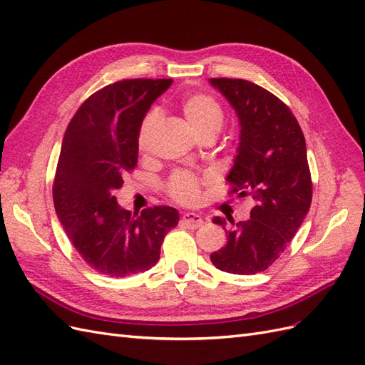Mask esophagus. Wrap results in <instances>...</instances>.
<instances>
[{"mask_svg": "<svg viewBox=\"0 0 365 365\" xmlns=\"http://www.w3.org/2000/svg\"><path fill=\"white\" fill-rule=\"evenodd\" d=\"M182 223L188 228H200L203 225V219L195 212H185L182 217Z\"/></svg>", "mask_w": 365, "mask_h": 365, "instance_id": "34e87169", "label": "esophagus"}]
</instances>
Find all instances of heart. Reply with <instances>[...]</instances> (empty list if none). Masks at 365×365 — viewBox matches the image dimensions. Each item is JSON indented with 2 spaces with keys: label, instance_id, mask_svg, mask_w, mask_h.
Returning a JSON list of instances; mask_svg holds the SVG:
<instances>
[{
  "label": "heart",
  "instance_id": "obj_1",
  "mask_svg": "<svg viewBox=\"0 0 365 365\" xmlns=\"http://www.w3.org/2000/svg\"><path fill=\"white\" fill-rule=\"evenodd\" d=\"M182 112L185 120L195 135L205 133H219L223 125V110L219 103L207 93H194L182 103ZM160 125V112L153 109L145 115L138 129L137 143L145 151L151 142V137L157 126ZM168 194L177 202L192 205L200 197V179L188 171L174 173L166 185Z\"/></svg>",
  "mask_w": 365,
  "mask_h": 365
}]
</instances>
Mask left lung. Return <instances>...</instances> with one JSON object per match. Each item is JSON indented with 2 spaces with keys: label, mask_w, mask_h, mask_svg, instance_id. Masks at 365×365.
Wrapping results in <instances>:
<instances>
[{
  "label": "left lung",
  "mask_w": 365,
  "mask_h": 365,
  "mask_svg": "<svg viewBox=\"0 0 365 365\" xmlns=\"http://www.w3.org/2000/svg\"><path fill=\"white\" fill-rule=\"evenodd\" d=\"M236 110L240 140L227 180L230 194L253 195L250 219L227 228V245L211 253L212 265L232 274H256L276 262L312 205V175L302 129L284 101L255 83L210 78Z\"/></svg>",
  "instance_id": "1"
}]
</instances>
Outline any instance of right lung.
<instances>
[{
  "instance_id": "obj_1",
  "label": "right lung",
  "mask_w": 365,
  "mask_h": 365,
  "mask_svg": "<svg viewBox=\"0 0 365 365\" xmlns=\"http://www.w3.org/2000/svg\"><path fill=\"white\" fill-rule=\"evenodd\" d=\"M171 78L112 83L83 103L64 133L53 180V205L83 260L109 277L143 273L160 259L166 232L179 211L154 207L130 212L115 190L138 157V129Z\"/></svg>"
}]
</instances>
